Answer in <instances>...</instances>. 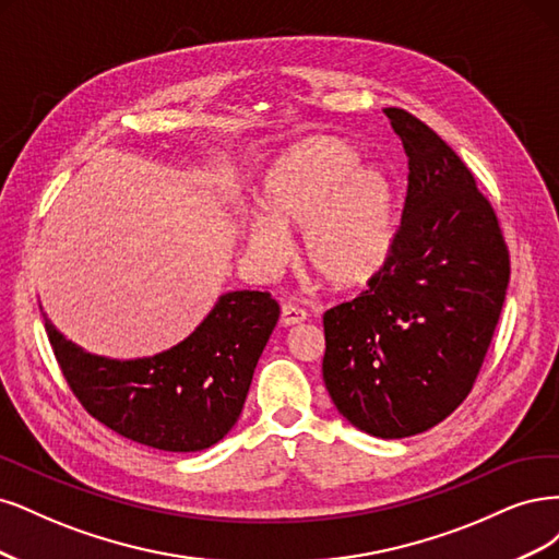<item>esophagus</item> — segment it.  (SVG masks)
Masks as SVG:
<instances>
[{
    "label": "esophagus",
    "mask_w": 559,
    "mask_h": 559,
    "mask_svg": "<svg viewBox=\"0 0 559 559\" xmlns=\"http://www.w3.org/2000/svg\"><path fill=\"white\" fill-rule=\"evenodd\" d=\"M306 320V311L299 309L295 304H283L281 306V325L283 328H293L299 325V322Z\"/></svg>",
    "instance_id": "34e87169"
}]
</instances>
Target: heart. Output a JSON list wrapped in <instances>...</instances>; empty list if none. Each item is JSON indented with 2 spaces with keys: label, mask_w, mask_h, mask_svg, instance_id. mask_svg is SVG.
Instances as JSON below:
<instances>
[{
  "label": "heart",
  "mask_w": 559,
  "mask_h": 559,
  "mask_svg": "<svg viewBox=\"0 0 559 559\" xmlns=\"http://www.w3.org/2000/svg\"><path fill=\"white\" fill-rule=\"evenodd\" d=\"M357 151L336 136H311L283 151L262 176L264 218L241 237L264 264L287 258L281 229H301V262L332 290H355L381 274L394 239V188L378 167H355Z\"/></svg>",
  "instance_id": "1"
}]
</instances>
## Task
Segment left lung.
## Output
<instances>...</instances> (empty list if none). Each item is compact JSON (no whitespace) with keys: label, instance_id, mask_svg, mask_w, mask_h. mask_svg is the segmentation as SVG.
<instances>
[{"label":"left lung","instance_id":"obj_1","mask_svg":"<svg viewBox=\"0 0 559 559\" xmlns=\"http://www.w3.org/2000/svg\"><path fill=\"white\" fill-rule=\"evenodd\" d=\"M408 157L402 225L367 290L322 316V378L341 416L381 439L439 425L472 392L511 278L492 204L423 120L385 109Z\"/></svg>","mask_w":559,"mask_h":559}]
</instances>
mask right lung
<instances>
[{
	"label": "right lung",
	"instance_id": "right-lung-1",
	"mask_svg": "<svg viewBox=\"0 0 559 559\" xmlns=\"http://www.w3.org/2000/svg\"><path fill=\"white\" fill-rule=\"evenodd\" d=\"M278 316L269 293H227L181 344L124 362L81 350L44 320L64 381L90 416L130 441L194 453L239 420Z\"/></svg>",
	"mask_w": 559,
	"mask_h": 559
}]
</instances>
